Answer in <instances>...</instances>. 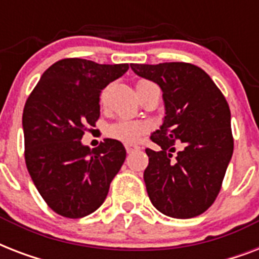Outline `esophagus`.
I'll use <instances>...</instances> for the list:
<instances>
[{"label":"esophagus","instance_id":"obj_1","mask_svg":"<svg viewBox=\"0 0 259 259\" xmlns=\"http://www.w3.org/2000/svg\"><path fill=\"white\" fill-rule=\"evenodd\" d=\"M125 148H126V152H127V153H132L133 150L138 149V146H136V145H125Z\"/></svg>","mask_w":259,"mask_h":259}]
</instances>
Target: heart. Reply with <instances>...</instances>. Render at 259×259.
<instances>
[{"label":"heart","mask_w":259,"mask_h":259,"mask_svg":"<svg viewBox=\"0 0 259 259\" xmlns=\"http://www.w3.org/2000/svg\"><path fill=\"white\" fill-rule=\"evenodd\" d=\"M146 84H154V83L146 82V80H140L137 83V89ZM105 98V90L101 94V101ZM150 125L145 121H130V119H122L107 127V136L117 141L125 142V144H134L140 140L142 134L149 132Z\"/></svg>","instance_id":"1"}]
</instances>
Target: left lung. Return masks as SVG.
I'll list each match as a JSON object with an SVG mask.
<instances>
[{
	"instance_id": "left-lung-1",
	"label": "left lung",
	"mask_w": 259,
	"mask_h": 259,
	"mask_svg": "<svg viewBox=\"0 0 259 259\" xmlns=\"http://www.w3.org/2000/svg\"><path fill=\"white\" fill-rule=\"evenodd\" d=\"M130 67L161 87L165 103L164 123L150 137L160 150L145 149L149 164L144 181L150 201L168 217H197L217 199L233 156L229 103L208 74L191 63Z\"/></svg>"
}]
</instances>
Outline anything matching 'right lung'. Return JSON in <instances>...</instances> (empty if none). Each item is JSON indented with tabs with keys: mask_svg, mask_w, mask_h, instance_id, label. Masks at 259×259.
I'll return each instance as SVG.
<instances>
[{
	"mask_svg": "<svg viewBox=\"0 0 259 259\" xmlns=\"http://www.w3.org/2000/svg\"><path fill=\"white\" fill-rule=\"evenodd\" d=\"M127 70L126 63L63 59L41 75L26 99V168L48 207L62 217L78 219L99 208L125 161L126 150L117 140L106 138L95 149L80 140L99 118L102 90Z\"/></svg>",
	"mask_w": 259,
	"mask_h": 259,
	"instance_id": "add662e5",
	"label": "right lung"
}]
</instances>
